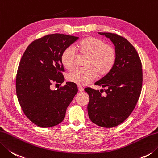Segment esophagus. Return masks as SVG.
<instances>
[{
    "instance_id": "1",
    "label": "esophagus",
    "mask_w": 158,
    "mask_h": 158,
    "mask_svg": "<svg viewBox=\"0 0 158 158\" xmlns=\"http://www.w3.org/2000/svg\"><path fill=\"white\" fill-rule=\"evenodd\" d=\"M78 90H79V91H80V92H82V91H84V87H81V86H79V87H78Z\"/></svg>"
}]
</instances>
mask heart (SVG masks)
<instances>
[{
	"label": "heart",
	"instance_id": "1",
	"mask_svg": "<svg viewBox=\"0 0 158 158\" xmlns=\"http://www.w3.org/2000/svg\"><path fill=\"white\" fill-rule=\"evenodd\" d=\"M81 56H87L85 68L76 69L67 76L68 81L78 86H85L96 80L98 75H107L114 67L116 53L114 47L106 44L98 37L89 35L80 41L76 47ZM61 62L67 70H72L77 61V53L74 47L65 48L61 54Z\"/></svg>",
	"mask_w": 158,
	"mask_h": 158
}]
</instances>
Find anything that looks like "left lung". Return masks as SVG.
<instances>
[{
	"instance_id": "left-lung-1",
	"label": "left lung",
	"mask_w": 158,
	"mask_h": 158,
	"mask_svg": "<svg viewBox=\"0 0 158 158\" xmlns=\"http://www.w3.org/2000/svg\"><path fill=\"white\" fill-rule=\"evenodd\" d=\"M99 34L114 43L116 61L112 70L95 83L105 88V96L91 88L85 91L89 96L87 111L90 120L98 126L112 128L123 123L138 102L142 86V62L126 38L113 33Z\"/></svg>"
}]
</instances>
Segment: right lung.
Listing matches in <instances>:
<instances>
[{"label": "right lung", "mask_w": 158, "mask_h": 158, "mask_svg": "<svg viewBox=\"0 0 158 158\" xmlns=\"http://www.w3.org/2000/svg\"><path fill=\"white\" fill-rule=\"evenodd\" d=\"M78 38L60 34L44 35L33 41L20 59L16 80L18 100L27 118L35 125L51 127L60 123L78 92L72 82H66L57 90H52L50 86L64 82L61 54Z\"/></svg>", "instance_id": "add662e5"}]
</instances>
